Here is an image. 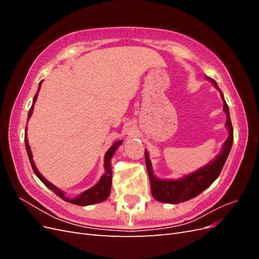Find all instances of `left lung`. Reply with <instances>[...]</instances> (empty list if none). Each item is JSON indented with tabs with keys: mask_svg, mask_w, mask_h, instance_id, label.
Returning a JSON list of instances; mask_svg holds the SVG:
<instances>
[{
	"mask_svg": "<svg viewBox=\"0 0 259 259\" xmlns=\"http://www.w3.org/2000/svg\"><path fill=\"white\" fill-rule=\"evenodd\" d=\"M215 85V88L219 90L218 85L215 80L210 79ZM221 92V96L224 101V110L227 114V121L226 126L229 130V136L224 144L222 152L217 155V158L207 164L204 167L198 169L194 173L188 175L182 179L177 180H162L156 178L152 174L150 160H149V155L145 150V159H146V165L149 178H150L151 184V193L155 200L160 202L171 203V204H178L185 201L190 200L194 197H197L202 191H204L208 186L213 184L214 180L219 176L221 171L225 165V162L228 158V154L230 152V149L233 143V128L230 120L229 114V108L228 105L226 104L224 99L223 92Z\"/></svg>",
	"mask_w": 259,
	"mask_h": 259,
	"instance_id": "1",
	"label": "left lung"
}]
</instances>
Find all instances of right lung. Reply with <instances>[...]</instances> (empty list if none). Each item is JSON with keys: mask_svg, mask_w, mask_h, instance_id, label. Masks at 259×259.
I'll use <instances>...</instances> for the list:
<instances>
[{"mask_svg": "<svg viewBox=\"0 0 259 259\" xmlns=\"http://www.w3.org/2000/svg\"><path fill=\"white\" fill-rule=\"evenodd\" d=\"M41 83L42 81L40 82V85H38V90L35 94V96L33 98V104L32 106H31L30 110H29V113H28V120L30 119L31 114H32L33 112V106L35 104V100L37 98V93L38 91H40L41 89ZM25 144H26V149H27V153H28V156H29V160H30V163H31V166H32V169L34 171V174L40 178L41 182L48 187L50 188V189L55 193L57 194L59 198H61L62 200H65L69 203H72V204H75V205H81V206H85V205H91V204H95V203H100L105 201L109 195H110V191H111V180H112V169H111V158L112 155L114 154L115 150L117 149V147H119L121 144H122V140H119V142H116L112 145V147L109 149V150L107 151L106 153V156H105V168H106V173L101 176L99 182L92 187L91 189L84 191L83 193L77 195L76 198L74 199H68L65 197L64 192H62L61 190H59L57 187H55L54 185H52L51 183H49L48 180H46L40 173H38L37 168L35 167L34 165V162L32 160V153H31L30 151V146L28 144V138H27V126H26V135H25Z\"/></svg>", "mask_w": 259, "mask_h": 259, "instance_id": "add662e5", "label": "right lung"}]
</instances>
